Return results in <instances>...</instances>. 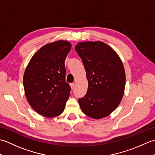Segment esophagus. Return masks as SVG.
<instances>
[{"instance_id": "34e87169", "label": "esophagus", "mask_w": 155, "mask_h": 155, "mask_svg": "<svg viewBox=\"0 0 155 155\" xmlns=\"http://www.w3.org/2000/svg\"><path fill=\"white\" fill-rule=\"evenodd\" d=\"M70 85H71V87L72 89H74V88H75V84H74V83H71Z\"/></svg>"}]
</instances>
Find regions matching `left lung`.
<instances>
[{
    "label": "left lung",
    "instance_id": "obj_1",
    "mask_svg": "<svg viewBox=\"0 0 155 155\" xmlns=\"http://www.w3.org/2000/svg\"><path fill=\"white\" fill-rule=\"evenodd\" d=\"M75 49L88 80L87 94L78 101L81 109L94 119L106 117L118 107L124 93L123 62L110 46L101 41L78 42Z\"/></svg>",
    "mask_w": 155,
    "mask_h": 155
}]
</instances>
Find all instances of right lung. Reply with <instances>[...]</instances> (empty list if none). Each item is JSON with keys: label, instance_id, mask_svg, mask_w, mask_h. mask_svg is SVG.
Returning <instances> with one entry per match:
<instances>
[{"label": "right lung", "instance_id": "right-lung-1", "mask_svg": "<svg viewBox=\"0 0 155 155\" xmlns=\"http://www.w3.org/2000/svg\"><path fill=\"white\" fill-rule=\"evenodd\" d=\"M67 41L42 47L29 61L23 76L27 99L39 114L56 117L64 111L71 87L65 81V58L71 51Z\"/></svg>", "mask_w": 155, "mask_h": 155}]
</instances>
